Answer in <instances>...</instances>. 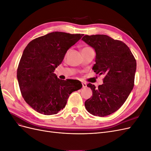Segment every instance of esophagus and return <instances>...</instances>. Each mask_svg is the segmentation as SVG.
<instances>
[{
    "mask_svg": "<svg viewBox=\"0 0 151 151\" xmlns=\"http://www.w3.org/2000/svg\"><path fill=\"white\" fill-rule=\"evenodd\" d=\"M83 87L84 88H86V87H87V84H86V83H83Z\"/></svg>",
    "mask_w": 151,
    "mask_h": 151,
    "instance_id": "esophagus-1",
    "label": "esophagus"
}]
</instances>
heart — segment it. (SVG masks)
Returning <instances> with one entry per match:
<instances>
[{
  "mask_svg": "<svg viewBox=\"0 0 151 151\" xmlns=\"http://www.w3.org/2000/svg\"><path fill=\"white\" fill-rule=\"evenodd\" d=\"M89 48V47H86V48H84L83 49H85V48Z\"/></svg>",
  "mask_w": 151,
  "mask_h": 151,
  "instance_id": "1",
  "label": "heart"
}]
</instances>
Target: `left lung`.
<instances>
[{"label": "left lung", "instance_id": "1", "mask_svg": "<svg viewBox=\"0 0 151 151\" xmlns=\"http://www.w3.org/2000/svg\"><path fill=\"white\" fill-rule=\"evenodd\" d=\"M82 40L95 50L94 72L104 75L98 88L87 85L93 95L85 101L86 109L94 116L109 115L122 106L134 88L136 60L127 45L107 35H85Z\"/></svg>", "mask_w": 151, "mask_h": 151}]
</instances>
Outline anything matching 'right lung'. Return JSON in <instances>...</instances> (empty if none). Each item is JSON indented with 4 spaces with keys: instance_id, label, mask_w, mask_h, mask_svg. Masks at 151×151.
Listing matches in <instances>:
<instances>
[{
    "instance_id": "1",
    "label": "right lung",
    "mask_w": 151,
    "mask_h": 151,
    "mask_svg": "<svg viewBox=\"0 0 151 151\" xmlns=\"http://www.w3.org/2000/svg\"><path fill=\"white\" fill-rule=\"evenodd\" d=\"M83 35L52 32L32 40L24 50L17 78L22 97L36 111L45 115L58 113L70 94L82 88L79 81L62 80L53 72Z\"/></svg>"
}]
</instances>
